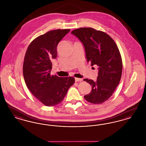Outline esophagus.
Wrapping results in <instances>:
<instances>
[{"label":"esophagus","mask_w":146,"mask_h":146,"mask_svg":"<svg viewBox=\"0 0 146 146\" xmlns=\"http://www.w3.org/2000/svg\"><path fill=\"white\" fill-rule=\"evenodd\" d=\"M75 81L76 82H81L82 81V79H80L78 78H75Z\"/></svg>","instance_id":"1"}]
</instances>
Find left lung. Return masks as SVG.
I'll list each match as a JSON object with an SVG mask.
<instances>
[{
  "instance_id": "1",
  "label": "left lung",
  "mask_w": 146,
  "mask_h": 146,
  "mask_svg": "<svg viewBox=\"0 0 146 146\" xmlns=\"http://www.w3.org/2000/svg\"><path fill=\"white\" fill-rule=\"evenodd\" d=\"M71 33L83 44L87 61L92 67L98 66L96 81L84 79L92 86L84 98L91 104H102L111 97L121 79L123 63L118 46L109 35L94 28H78Z\"/></svg>"
}]
</instances>
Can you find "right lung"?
Returning a JSON list of instances; mask_svg holds the SVG:
<instances>
[{
  "instance_id": "right-lung-1",
  "label": "right lung",
  "mask_w": 146,
  "mask_h": 146,
  "mask_svg": "<svg viewBox=\"0 0 146 146\" xmlns=\"http://www.w3.org/2000/svg\"><path fill=\"white\" fill-rule=\"evenodd\" d=\"M70 29H56L34 39L26 51L23 74L28 89L35 97L46 106L60 104L71 86L75 83L72 76H51V60L57 57L58 42Z\"/></svg>"
}]
</instances>
